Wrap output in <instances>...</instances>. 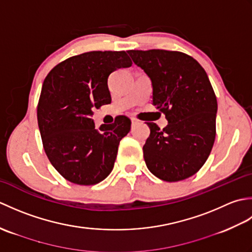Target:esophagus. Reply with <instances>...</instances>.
Wrapping results in <instances>:
<instances>
[{
    "label": "esophagus",
    "instance_id": "esophagus-1",
    "mask_svg": "<svg viewBox=\"0 0 252 252\" xmlns=\"http://www.w3.org/2000/svg\"><path fill=\"white\" fill-rule=\"evenodd\" d=\"M131 121H132V125H136V123L138 122L137 119H135V118H131Z\"/></svg>",
    "mask_w": 252,
    "mask_h": 252
}]
</instances>
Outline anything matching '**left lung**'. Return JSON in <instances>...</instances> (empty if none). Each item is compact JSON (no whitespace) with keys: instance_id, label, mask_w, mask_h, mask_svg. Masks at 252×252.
<instances>
[{"instance_id":"1","label":"left lung","mask_w":252,"mask_h":252,"mask_svg":"<svg viewBox=\"0 0 252 252\" xmlns=\"http://www.w3.org/2000/svg\"><path fill=\"white\" fill-rule=\"evenodd\" d=\"M152 80L153 104L168 126L147 122L151 134L143 146L148 170L160 180L178 182L198 172L216 138L218 103L200 63L181 52L127 51Z\"/></svg>"}]
</instances>
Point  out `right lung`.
I'll return each instance as SVG.
<instances>
[{"mask_svg":"<svg viewBox=\"0 0 252 252\" xmlns=\"http://www.w3.org/2000/svg\"><path fill=\"white\" fill-rule=\"evenodd\" d=\"M132 62L125 51L72 56L47 74L37 105V125L47 158L69 182L94 185L114 168L119 143L131 129L126 116L96 129L93 110L111 103L109 74Z\"/></svg>","mask_w":252,"mask_h":252,"instance_id":"1","label":"right lung"}]
</instances>
